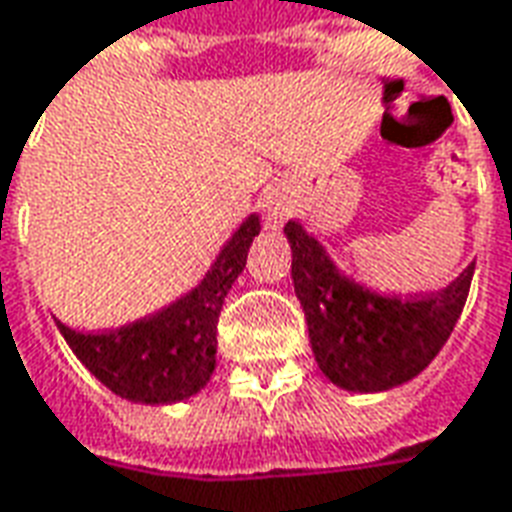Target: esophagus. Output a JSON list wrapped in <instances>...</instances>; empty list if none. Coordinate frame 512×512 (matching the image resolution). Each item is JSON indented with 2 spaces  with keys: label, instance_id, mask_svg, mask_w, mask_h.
Wrapping results in <instances>:
<instances>
[{
  "label": "esophagus",
  "instance_id": "esophagus-1",
  "mask_svg": "<svg viewBox=\"0 0 512 512\" xmlns=\"http://www.w3.org/2000/svg\"><path fill=\"white\" fill-rule=\"evenodd\" d=\"M263 213H266V219L271 227H277V224H282L285 219L290 216V205L288 200H285V194L279 189H266V194H263Z\"/></svg>",
  "mask_w": 512,
  "mask_h": 512
}]
</instances>
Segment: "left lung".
<instances>
[{
    "mask_svg": "<svg viewBox=\"0 0 512 512\" xmlns=\"http://www.w3.org/2000/svg\"><path fill=\"white\" fill-rule=\"evenodd\" d=\"M290 277L321 373L345 392H386L417 378L461 318L474 263L428 296H384L348 277L301 222L285 224Z\"/></svg>",
    "mask_w": 512,
    "mask_h": 512,
    "instance_id": "obj_1",
    "label": "left lung"
}]
</instances>
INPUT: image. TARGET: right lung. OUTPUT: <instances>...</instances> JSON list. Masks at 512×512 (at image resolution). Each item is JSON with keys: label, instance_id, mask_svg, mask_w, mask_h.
<instances>
[{"label": "right lung", "instance_id": "add662e5", "mask_svg": "<svg viewBox=\"0 0 512 512\" xmlns=\"http://www.w3.org/2000/svg\"><path fill=\"white\" fill-rule=\"evenodd\" d=\"M260 233V216L249 213L205 271L180 299L147 318L101 334L57 329L90 373L115 395L145 406H169L197 395L216 367V323L224 296L246 266V252Z\"/></svg>", "mask_w": 512, "mask_h": 512}]
</instances>
